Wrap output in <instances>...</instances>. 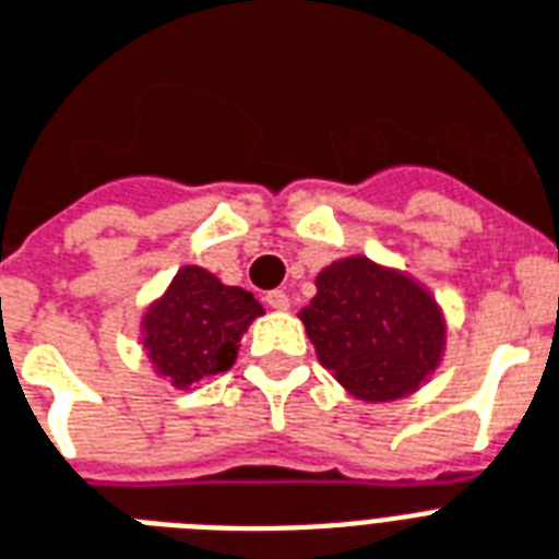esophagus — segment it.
I'll return each mask as SVG.
<instances>
[{
  "mask_svg": "<svg viewBox=\"0 0 559 559\" xmlns=\"http://www.w3.org/2000/svg\"><path fill=\"white\" fill-rule=\"evenodd\" d=\"M263 301H266L272 310H287L289 307V296L284 293V289H272V293H266V298H263Z\"/></svg>",
  "mask_w": 559,
  "mask_h": 559,
  "instance_id": "34e87169",
  "label": "esophagus"
}]
</instances>
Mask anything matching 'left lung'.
<instances>
[{
  "label": "left lung",
  "instance_id": "8db88e82",
  "mask_svg": "<svg viewBox=\"0 0 559 559\" xmlns=\"http://www.w3.org/2000/svg\"><path fill=\"white\" fill-rule=\"evenodd\" d=\"M298 316L319 362L368 403L406 397L441 362L447 328L435 298L359 254L319 272L313 301Z\"/></svg>",
  "mask_w": 559,
  "mask_h": 559
}]
</instances>
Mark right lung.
<instances>
[{
    "label": "right lung",
    "mask_w": 559,
    "mask_h": 559,
    "mask_svg": "<svg viewBox=\"0 0 559 559\" xmlns=\"http://www.w3.org/2000/svg\"><path fill=\"white\" fill-rule=\"evenodd\" d=\"M263 313L252 293L226 287L202 266H182L142 319L153 368L188 389L235 366L240 336Z\"/></svg>",
    "instance_id": "right-lung-1"
}]
</instances>
